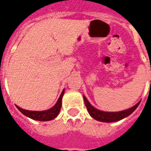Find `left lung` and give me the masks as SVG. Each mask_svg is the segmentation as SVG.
<instances>
[{
	"instance_id": "8db88e82",
	"label": "left lung",
	"mask_w": 151,
	"mask_h": 151,
	"mask_svg": "<svg viewBox=\"0 0 151 151\" xmlns=\"http://www.w3.org/2000/svg\"><path fill=\"white\" fill-rule=\"evenodd\" d=\"M83 99H84L85 106L90 116L96 120L103 122H115L120 121L122 119L128 117V115H130L137 109L141 103V102H138L135 106H132V108L120 111V112H104L93 106L84 96H83Z\"/></svg>"
}]
</instances>
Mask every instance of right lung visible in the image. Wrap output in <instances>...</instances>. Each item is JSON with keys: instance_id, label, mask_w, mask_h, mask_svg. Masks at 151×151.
<instances>
[{"instance_id": "1", "label": "right lung", "mask_w": 151, "mask_h": 151, "mask_svg": "<svg viewBox=\"0 0 151 151\" xmlns=\"http://www.w3.org/2000/svg\"><path fill=\"white\" fill-rule=\"evenodd\" d=\"M64 93H65V89L63 90L62 93L60 95L55 105L51 109H49L45 110V111H29V110L23 109L20 108L17 105H16V106L23 115L30 118V119H33V120H37V121L41 122L50 121V120H52V119L57 117L58 115L59 114L60 110H61V101H62Z\"/></svg>"}]
</instances>
